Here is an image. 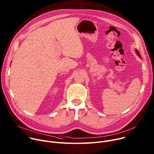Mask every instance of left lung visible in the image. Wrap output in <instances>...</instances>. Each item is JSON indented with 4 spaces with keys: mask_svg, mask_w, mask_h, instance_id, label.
<instances>
[{
    "mask_svg": "<svg viewBox=\"0 0 154 154\" xmlns=\"http://www.w3.org/2000/svg\"><path fill=\"white\" fill-rule=\"evenodd\" d=\"M135 51H136V52H137V55H138V56H139V57L141 58V55H140V52H138L137 50H136Z\"/></svg>",
    "mask_w": 154,
    "mask_h": 154,
    "instance_id": "1",
    "label": "left lung"
}]
</instances>
